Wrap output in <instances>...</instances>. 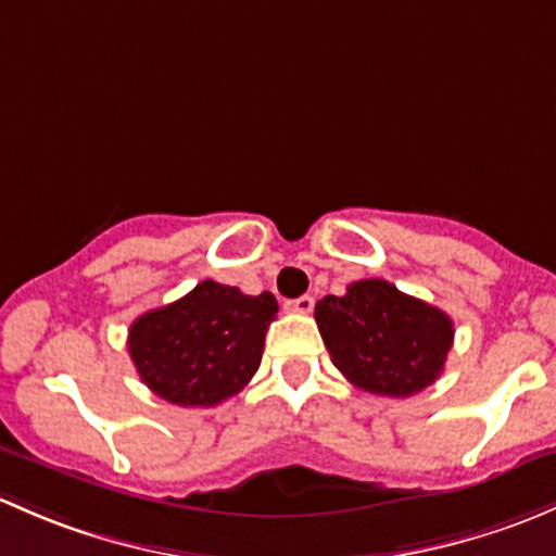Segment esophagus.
<instances>
[{
	"label": "esophagus",
	"mask_w": 556,
	"mask_h": 556,
	"mask_svg": "<svg viewBox=\"0 0 556 556\" xmlns=\"http://www.w3.org/2000/svg\"><path fill=\"white\" fill-rule=\"evenodd\" d=\"M313 305H316V300H313L311 294H305V296H296V300L286 302V311L302 313V316H307V313L313 311Z\"/></svg>",
	"instance_id": "esophagus-1"
}]
</instances>
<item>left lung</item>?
I'll list each match as a JSON object with an SVG mask.
<instances>
[{
  "label": "left lung",
  "mask_w": 556,
  "mask_h": 556,
  "mask_svg": "<svg viewBox=\"0 0 556 556\" xmlns=\"http://www.w3.org/2000/svg\"><path fill=\"white\" fill-rule=\"evenodd\" d=\"M316 324L331 362L362 391L406 399L442 375L452 318L380 278L356 280L342 296H324Z\"/></svg>",
  "instance_id": "obj_1"
}]
</instances>
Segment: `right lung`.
I'll use <instances>...</instances> for the list:
<instances>
[{
	"label": "right lung",
	"mask_w": 556,
	"mask_h": 556,
	"mask_svg": "<svg viewBox=\"0 0 556 556\" xmlns=\"http://www.w3.org/2000/svg\"><path fill=\"white\" fill-rule=\"evenodd\" d=\"M278 302L203 280L190 294L130 324L128 353L141 382L179 406H214L236 396L260 369Z\"/></svg>",
	"instance_id": "1"
}]
</instances>
